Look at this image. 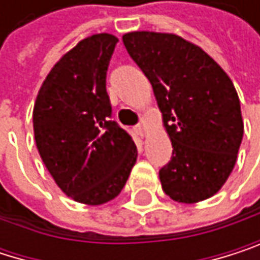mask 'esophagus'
I'll use <instances>...</instances> for the list:
<instances>
[{
    "mask_svg": "<svg viewBox=\"0 0 260 260\" xmlns=\"http://www.w3.org/2000/svg\"><path fill=\"white\" fill-rule=\"evenodd\" d=\"M135 132H136V135H138V136H141V138L145 135V128H144V125H142V124L136 125V127H135Z\"/></svg>",
    "mask_w": 260,
    "mask_h": 260,
    "instance_id": "esophagus-1",
    "label": "esophagus"
}]
</instances>
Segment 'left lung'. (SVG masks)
Here are the masks:
<instances>
[{"mask_svg": "<svg viewBox=\"0 0 260 260\" xmlns=\"http://www.w3.org/2000/svg\"><path fill=\"white\" fill-rule=\"evenodd\" d=\"M122 41L153 87L172 141V159L159 170L162 190L182 204L211 198L233 172L244 136L232 79L178 35L130 31Z\"/></svg>", "mask_w": 260, "mask_h": 260, "instance_id": "1", "label": "left lung"}]
</instances>
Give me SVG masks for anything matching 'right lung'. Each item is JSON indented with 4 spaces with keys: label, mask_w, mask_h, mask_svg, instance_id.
I'll list each match as a JSON object with an SVG mask.
<instances>
[{
    "label": "right lung",
    "mask_w": 260,
    "mask_h": 260,
    "mask_svg": "<svg viewBox=\"0 0 260 260\" xmlns=\"http://www.w3.org/2000/svg\"><path fill=\"white\" fill-rule=\"evenodd\" d=\"M116 43L110 34L79 41L53 66L34 107L44 166L67 196L87 205L115 199L138 157L132 136L110 119L106 78Z\"/></svg>",
    "instance_id": "obj_1"
}]
</instances>
